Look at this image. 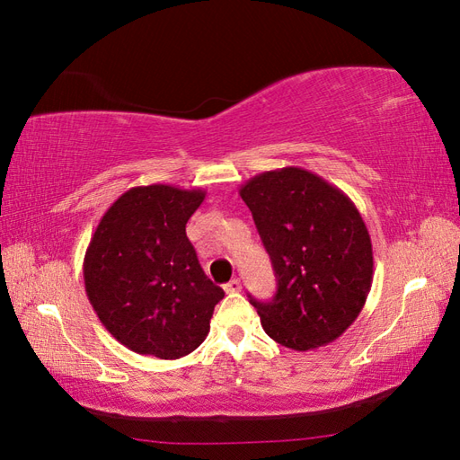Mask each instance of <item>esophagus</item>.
I'll use <instances>...</instances> for the list:
<instances>
[{"label":"esophagus","instance_id":"34e87169","mask_svg":"<svg viewBox=\"0 0 460 460\" xmlns=\"http://www.w3.org/2000/svg\"><path fill=\"white\" fill-rule=\"evenodd\" d=\"M223 290L227 292V295H233V292H239L241 290V280L239 279H231L227 285L223 287Z\"/></svg>","mask_w":460,"mask_h":460}]
</instances>
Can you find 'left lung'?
<instances>
[{
  "label": "left lung",
  "instance_id": "1",
  "mask_svg": "<svg viewBox=\"0 0 460 460\" xmlns=\"http://www.w3.org/2000/svg\"><path fill=\"white\" fill-rule=\"evenodd\" d=\"M277 275L270 302L251 298L280 346L306 351L354 324L374 280L364 219L348 195L308 170L262 172L239 190Z\"/></svg>",
  "mask_w": 460,
  "mask_h": 460
}]
</instances>
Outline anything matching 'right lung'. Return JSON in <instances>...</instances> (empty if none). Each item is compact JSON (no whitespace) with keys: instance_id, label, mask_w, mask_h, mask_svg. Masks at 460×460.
<instances>
[{"instance_id":"1","label":"right lung","mask_w":460,"mask_h":460,"mask_svg":"<svg viewBox=\"0 0 460 460\" xmlns=\"http://www.w3.org/2000/svg\"><path fill=\"white\" fill-rule=\"evenodd\" d=\"M199 188L138 185L116 199L84 252V290L102 326L142 356L178 359L209 334L225 292L205 277L185 223Z\"/></svg>"}]
</instances>
